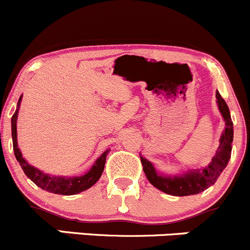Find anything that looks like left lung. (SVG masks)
<instances>
[{
  "label": "left lung",
  "instance_id": "1",
  "mask_svg": "<svg viewBox=\"0 0 250 250\" xmlns=\"http://www.w3.org/2000/svg\"><path fill=\"white\" fill-rule=\"evenodd\" d=\"M216 103H218L221 116L225 121L226 127L221 134L218 151H216L211 162L208 165V167L203 168L202 170H190V172L181 174V175H162V174L157 173V170L155 169L150 161L140 157L146 178L158 190L172 196L197 195V193L202 192L209 186L213 185L226 168L231 157V150H232L231 145H232L233 141V123L231 120L228 104L221 98L219 92H216Z\"/></svg>",
  "mask_w": 250,
  "mask_h": 250
}]
</instances>
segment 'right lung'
I'll return each mask as SVG.
<instances>
[{"mask_svg":"<svg viewBox=\"0 0 250 250\" xmlns=\"http://www.w3.org/2000/svg\"><path fill=\"white\" fill-rule=\"evenodd\" d=\"M20 102H21V97L19 98L18 102V107L12 116V138H13V150L14 155H16L17 161L19 162L20 167L22 168L24 173L26 174L27 178L30 180L34 181L39 188L42 190H46L48 192L57 193V195H76V193L85 191L87 188H92L99 178L102 176L103 172H104L105 167V161H106V156L109 153V150L105 151L93 165L90 168L89 172H87L84 175L81 176H71V178H66V176H53L49 174H44L37 168L32 167L31 165L26 162L22 158L21 152H20L19 147H18V141H17V118H18V111H19Z\"/></svg>","mask_w":250,"mask_h":250,"instance_id":"obj_1","label":"right lung"}]
</instances>
